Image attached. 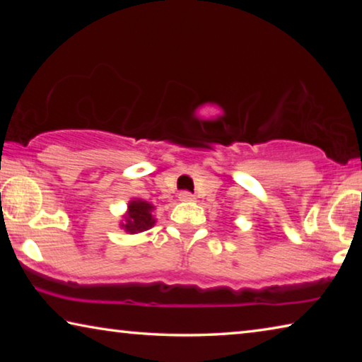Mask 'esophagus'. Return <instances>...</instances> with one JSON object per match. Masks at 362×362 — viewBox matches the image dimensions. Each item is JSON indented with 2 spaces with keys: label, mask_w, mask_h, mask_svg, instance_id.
<instances>
[{
  "label": "esophagus",
  "mask_w": 362,
  "mask_h": 362,
  "mask_svg": "<svg viewBox=\"0 0 362 362\" xmlns=\"http://www.w3.org/2000/svg\"><path fill=\"white\" fill-rule=\"evenodd\" d=\"M179 198H180V201H183V203H193V201L196 199L194 194L188 193V192H182V193L179 194Z\"/></svg>",
  "instance_id": "obj_1"
}]
</instances>
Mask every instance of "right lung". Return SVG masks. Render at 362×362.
I'll use <instances>...</instances> for the list:
<instances>
[{"label":"right lung","mask_w":362,"mask_h":362,"mask_svg":"<svg viewBox=\"0 0 362 362\" xmlns=\"http://www.w3.org/2000/svg\"><path fill=\"white\" fill-rule=\"evenodd\" d=\"M153 211H155V206L150 204L148 201L142 198H132L127 203V209L119 222V228L129 233V235H137V233L150 230L156 223V218L153 217Z\"/></svg>","instance_id":"obj_1"}]
</instances>
